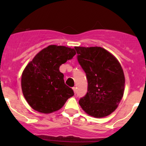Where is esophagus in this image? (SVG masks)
<instances>
[{"instance_id":"1","label":"esophagus","mask_w":146,"mask_h":146,"mask_svg":"<svg viewBox=\"0 0 146 146\" xmlns=\"http://www.w3.org/2000/svg\"><path fill=\"white\" fill-rule=\"evenodd\" d=\"M73 91H74V93L76 94V87H73Z\"/></svg>"}]
</instances>
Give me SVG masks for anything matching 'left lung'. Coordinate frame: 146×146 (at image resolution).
Masks as SVG:
<instances>
[{
    "instance_id": "left-lung-1",
    "label": "left lung",
    "mask_w": 146,
    "mask_h": 146,
    "mask_svg": "<svg viewBox=\"0 0 146 146\" xmlns=\"http://www.w3.org/2000/svg\"><path fill=\"white\" fill-rule=\"evenodd\" d=\"M75 49L88 79V92L79 104L92 117L110 115L117 108L124 92L125 78L120 63L102 47L76 46Z\"/></svg>"
}]
</instances>
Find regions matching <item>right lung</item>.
Returning <instances> with one entry per match:
<instances>
[{
    "mask_svg": "<svg viewBox=\"0 0 146 146\" xmlns=\"http://www.w3.org/2000/svg\"><path fill=\"white\" fill-rule=\"evenodd\" d=\"M76 54L74 48L50 45L27 65L22 74L21 86L23 95L32 109L49 114L60 110L74 95L73 90L65 84L59 67Z\"/></svg>",
    "mask_w": 146,
    "mask_h": 146,
    "instance_id": "obj_1",
    "label": "right lung"
}]
</instances>
